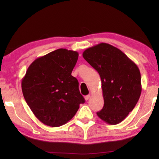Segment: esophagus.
<instances>
[{
  "label": "esophagus",
  "instance_id": "34e87169",
  "mask_svg": "<svg viewBox=\"0 0 159 159\" xmlns=\"http://www.w3.org/2000/svg\"><path fill=\"white\" fill-rule=\"evenodd\" d=\"M91 97V96L90 95H87V96H85V100H88L89 99V98Z\"/></svg>",
  "mask_w": 159,
  "mask_h": 159
}]
</instances>
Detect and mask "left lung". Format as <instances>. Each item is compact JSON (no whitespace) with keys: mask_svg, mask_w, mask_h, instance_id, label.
<instances>
[{"mask_svg":"<svg viewBox=\"0 0 159 159\" xmlns=\"http://www.w3.org/2000/svg\"><path fill=\"white\" fill-rule=\"evenodd\" d=\"M83 57L99 73L104 107L97 115L106 123H120L135 107L141 93V74L125 54L109 43L86 49Z\"/></svg>","mask_w":159,"mask_h":159,"instance_id":"left-lung-1","label":"left lung"}]
</instances>
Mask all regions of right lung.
I'll return each mask as SVG.
<instances>
[{
  "mask_svg": "<svg viewBox=\"0 0 159 159\" xmlns=\"http://www.w3.org/2000/svg\"><path fill=\"white\" fill-rule=\"evenodd\" d=\"M79 53L60 48L36 59L22 80L26 103L45 125L58 127L74 116L85 102L79 82L72 76Z\"/></svg>",
  "mask_w": 159,
  "mask_h": 159,
  "instance_id": "obj_1",
  "label": "right lung"
}]
</instances>
